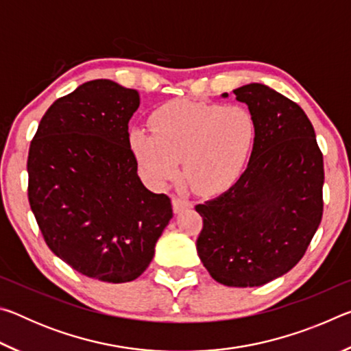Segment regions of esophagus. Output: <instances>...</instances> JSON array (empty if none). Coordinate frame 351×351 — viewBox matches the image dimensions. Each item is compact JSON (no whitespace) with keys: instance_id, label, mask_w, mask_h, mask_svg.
I'll list each match as a JSON object with an SVG mask.
<instances>
[{"instance_id":"esophagus-1","label":"esophagus","mask_w":351,"mask_h":351,"mask_svg":"<svg viewBox=\"0 0 351 351\" xmlns=\"http://www.w3.org/2000/svg\"><path fill=\"white\" fill-rule=\"evenodd\" d=\"M171 204H173V210L176 213L184 210V209H189V207H192V203H190L189 199L181 198V197H173V199H171Z\"/></svg>"}]
</instances>
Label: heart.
I'll return each instance as SVG.
<instances>
[{"mask_svg":"<svg viewBox=\"0 0 351 351\" xmlns=\"http://www.w3.org/2000/svg\"><path fill=\"white\" fill-rule=\"evenodd\" d=\"M153 133L134 128L130 147L153 186L182 173L197 192H221L239 180L255 139V122L241 105L169 102L152 114Z\"/></svg>","mask_w":351,"mask_h":351,"instance_id":"1","label":"heart"}]
</instances>
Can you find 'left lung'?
I'll return each instance as SVG.
<instances>
[{
    "instance_id": "obj_1",
    "label": "left lung",
    "mask_w": 351,
    "mask_h": 351,
    "mask_svg": "<svg viewBox=\"0 0 351 351\" xmlns=\"http://www.w3.org/2000/svg\"><path fill=\"white\" fill-rule=\"evenodd\" d=\"M255 122L251 159L232 187L195 206L197 251L226 287H261L299 263L322 219L324 156L299 105L261 83L234 90ZM228 97V94H223Z\"/></svg>"
}]
</instances>
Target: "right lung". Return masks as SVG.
<instances>
[{"label":"right lung","instance_id":"obj_1","mask_svg":"<svg viewBox=\"0 0 351 351\" xmlns=\"http://www.w3.org/2000/svg\"><path fill=\"white\" fill-rule=\"evenodd\" d=\"M139 93L106 79L57 99L29 147L27 197L47 247L100 282L138 278L173 217L138 176L128 122Z\"/></svg>","mask_w":351,"mask_h":351}]
</instances>
